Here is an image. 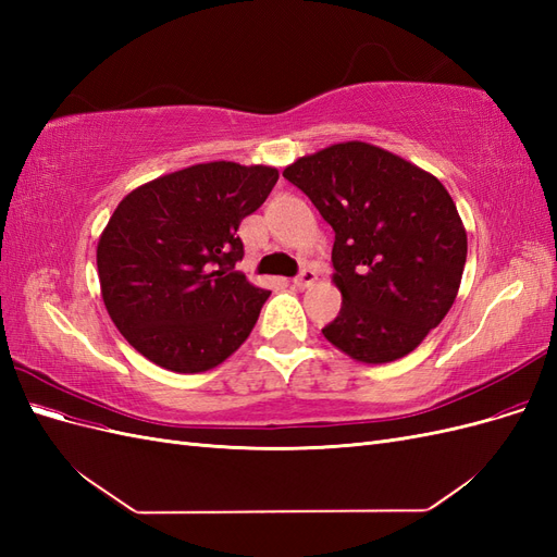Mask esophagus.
Here are the masks:
<instances>
[{"label": "esophagus", "instance_id": "34e87169", "mask_svg": "<svg viewBox=\"0 0 557 557\" xmlns=\"http://www.w3.org/2000/svg\"><path fill=\"white\" fill-rule=\"evenodd\" d=\"M318 281V274L313 272V269H301V272H299V276H295L293 278V285H295V288H299V290H305V288H311V285Z\"/></svg>", "mask_w": 557, "mask_h": 557}]
</instances>
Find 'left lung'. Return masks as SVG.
Wrapping results in <instances>:
<instances>
[{"label":"left lung","mask_w":557,"mask_h":557,"mask_svg":"<svg viewBox=\"0 0 557 557\" xmlns=\"http://www.w3.org/2000/svg\"><path fill=\"white\" fill-rule=\"evenodd\" d=\"M283 176L334 230L332 281L344 301L325 339L364 364L409 356L453 307L467 262L442 181L364 141L299 158Z\"/></svg>","instance_id":"left-lung-1"}]
</instances>
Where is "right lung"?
<instances>
[{"mask_svg": "<svg viewBox=\"0 0 557 557\" xmlns=\"http://www.w3.org/2000/svg\"><path fill=\"white\" fill-rule=\"evenodd\" d=\"M276 181L274 166L205 162L148 181L115 207L97 244L99 285L144 358L199 374L248 339L269 290L234 272L237 230Z\"/></svg>", "mask_w": 557, "mask_h": 557, "instance_id": "add662e5", "label": "right lung"}]
</instances>
